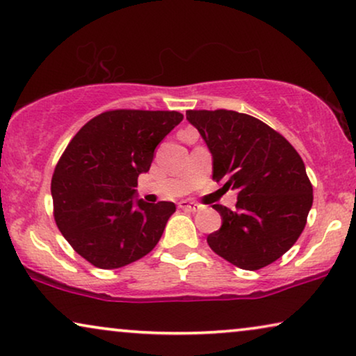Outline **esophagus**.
Returning <instances> with one entry per match:
<instances>
[{
    "instance_id": "1",
    "label": "esophagus",
    "mask_w": 356,
    "mask_h": 356,
    "mask_svg": "<svg viewBox=\"0 0 356 356\" xmlns=\"http://www.w3.org/2000/svg\"><path fill=\"white\" fill-rule=\"evenodd\" d=\"M179 208L182 209H187V211H198V209H202V204L195 203V202H187V200H184V202L179 203Z\"/></svg>"
}]
</instances>
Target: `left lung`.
<instances>
[{
	"mask_svg": "<svg viewBox=\"0 0 356 356\" xmlns=\"http://www.w3.org/2000/svg\"><path fill=\"white\" fill-rule=\"evenodd\" d=\"M213 154V179L237 190L235 209L213 204L221 229L207 242L234 266L257 271L279 259L303 232L313 185L303 159L282 135L248 114L187 111Z\"/></svg>",
	"mask_w": 356,
	"mask_h": 356,
	"instance_id": "obj_1",
	"label": "left lung"
}]
</instances>
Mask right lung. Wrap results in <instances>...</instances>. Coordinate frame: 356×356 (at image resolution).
<instances>
[{"instance_id":"add662e5","label":"right lung","mask_w":356,"mask_h":356,"mask_svg":"<svg viewBox=\"0 0 356 356\" xmlns=\"http://www.w3.org/2000/svg\"><path fill=\"white\" fill-rule=\"evenodd\" d=\"M182 119L177 111L113 109L69 142L51 179L53 214L90 264L122 268L156 247L176 204L143 202L135 187L152 166L154 148Z\"/></svg>"}]
</instances>
